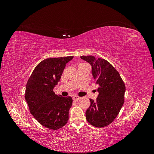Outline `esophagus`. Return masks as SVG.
Masks as SVG:
<instances>
[{
  "mask_svg": "<svg viewBox=\"0 0 154 154\" xmlns=\"http://www.w3.org/2000/svg\"><path fill=\"white\" fill-rule=\"evenodd\" d=\"M81 98L80 97H79V96H74L73 97H72V100H74V101H78L79 100H80Z\"/></svg>",
  "mask_w": 154,
  "mask_h": 154,
  "instance_id": "esophagus-1",
  "label": "esophagus"
}]
</instances>
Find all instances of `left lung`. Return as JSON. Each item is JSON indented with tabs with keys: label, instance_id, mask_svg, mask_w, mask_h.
I'll use <instances>...</instances> for the list:
<instances>
[{
	"label": "left lung",
	"instance_id": "obj_1",
	"mask_svg": "<svg viewBox=\"0 0 154 154\" xmlns=\"http://www.w3.org/2000/svg\"><path fill=\"white\" fill-rule=\"evenodd\" d=\"M80 57L92 66V76L99 85L96 101L90 99L86 119L96 127H105L117 117L124 103L125 83L117 70L106 60L93 56Z\"/></svg>",
	"mask_w": 154,
	"mask_h": 154
}]
</instances>
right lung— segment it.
Wrapping results in <instances>:
<instances>
[{
  "label": "right lung",
  "mask_w": 154,
  "mask_h": 154,
  "mask_svg": "<svg viewBox=\"0 0 154 154\" xmlns=\"http://www.w3.org/2000/svg\"><path fill=\"white\" fill-rule=\"evenodd\" d=\"M73 58H50L42 60L32 71L27 82L25 99L33 117L44 127L58 130L66 125L72 105L71 96L57 95L53 91L66 63Z\"/></svg>",
  "instance_id": "1"
}]
</instances>
